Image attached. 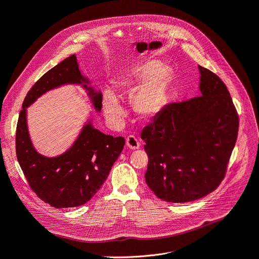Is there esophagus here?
I'll return each mask as SVG.
<instances>
[{
	"label": "esophagus",
	"instance_id": "obj_1",
	"mask_svg": "<svg viewBox=\"0 0 259 259\" xmlns=\"http://www.w3.org/2000/svg\"><path fill=\"white\" fill-rule=\"evenodd\" d=\"M126 145L128 148L130 149H139L140 148V143L138 141V139L135 136H129L126 139Z\"/></svg>",
	"mask_w": 259,
	"mask_h": 259
}]
</instances>
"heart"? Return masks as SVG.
<instances>
[{
    "label": "heart",
    "instance_id": "b5f03b06",
    "mask_svg": "<svg viewBox=\"0 0 259 259\" xmlns=\"http://www.w3.org/2000/svg\"><path fill=\"white\" fill-rule=\"evenodd\" d=\"M171 72L168 67L155 60H147L135 65L114 81L113 92L118 95H131V110L142 121L156 118L163 111L168 99ZM105 117L111 122H119L123 111L111 91L103 95Z\"/></svg>",
    "mask_w": 259,
    "mask_h": 259
}]
</instances>
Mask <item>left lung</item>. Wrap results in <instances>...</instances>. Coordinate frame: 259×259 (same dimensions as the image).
Instances as JSON below:
<instances>
[{
  "mask_svg": "<svg viewBox=\"0 0 259 259\" xmlns=\"http://www.w3.org/2000/svg\"><path fill=\"white\" fill-rule=\"evenodd\" d=\"M199 96L165 105L142 131L145 180L159 198L187 203L214 191L235 147L239 118L226 85L198 66Z\"/></svg>",
  "mask_w": 259,
  "mask_h": 259,
  "instance_id": "obj_1",
  "label": "left lung"
}]
</instances>
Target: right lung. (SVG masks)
Returning a JSON list of instances; mask_svg holds the SVG:
<instances>
[{"label": "right lung", "mask_w": 259, "mask_h": 259, "mask_svg": "<svg viewBox=\"0 0 259 259\" xmlns=\"http://www.w3.org/2000/svg\"><path fill=\"white\" fill-rule=\"evenodd\" d=\"M73 54L46 72L28 91L22 103L16 131V154L31 189L45 203L55 208L78 207L88 203L107 180L124 145L122 137L113 138L86 122L72 146L57 157H45L34 148L28 135L26 108L37 98L65 84L86 90L94 109L100 112L102 94L89 86Z\"/></svg>", "instance_id": "right-lung-1"}]
</instances>
